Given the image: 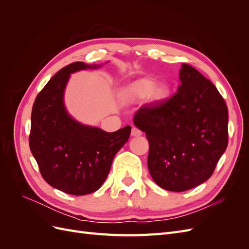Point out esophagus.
I'll use <instances>...</instances> for the list:
<instances>
[{
    "label": "esophagus",
    "mask_w": 249,
    "mask_h": 249,
    "mask_svg": "<svg viewBox=\"0 0 249 249\" xmlns=\"http://www.w3.org/2000/svg\"><path fill=\"white\" fill-rule=\"evenodd\" d=\"M131 135L133 137H137V136H140V135H142V132L139 129H137V127H133Z\"/></svg>",
    "instance_id": "esophagus-1"
}]
</instances>
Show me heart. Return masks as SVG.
Wrapping results in <instances>:
<instances>
[{"label": "heart", "instance_id": "b5f03b06", "mask_svg": "<svg viewBox=\"0 0 249 249\" xmlns=\"http://www.w3.org/2000/svg\"><path fill=\"white\" fill-rule=\"evenodd\" d=\"M170 88L165 85H157L156 80L152 78H139L131 81L120 89V97L126 102H135L150 96V101L162 103L168 99Z\"/></svg>", "mask_w": 249, "mask_h": 249}]
</instances>
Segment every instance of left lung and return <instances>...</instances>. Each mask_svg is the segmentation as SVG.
<instances>
[{
	"label": "left lung",
	"mask_w": 249,
	"mask_h": 249,
	"mask_svg": "<svg viewBox=\"0 0 249 249\" xmlns=\"http://www.w3.org/2000/svg\"><path fill=\"white\" fill-rule=\"evenodd\" d=\"M179 80L176 94L140 108L133 119L149 143L150 176L173 192L209 179L229 142L228 107L215 85L188 64H182Z\"/></svg>",
	"instance_id": "1"
}]
</instances>
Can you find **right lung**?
<instances>
[{
    "label": "right lung",
    "mask_w": 249,
    "mask_h": 249,
    "mask_svg": "<svg viewBox=\"0 0 249 249\" xmlns=\"http://www.w3.org/2000/svg\"><path fill=\"white\" fill-rule=\"evenodd\" d=\"M101 65L73 62L60 70L37 94L31 114L29 145L43 179L71 195L100 189L113 158L127 141L131 126L107 133L82 124L67 113L63 95L71 73Z\"/></svg>",
    "instance_id": "add662e5"
}]
</instances>
